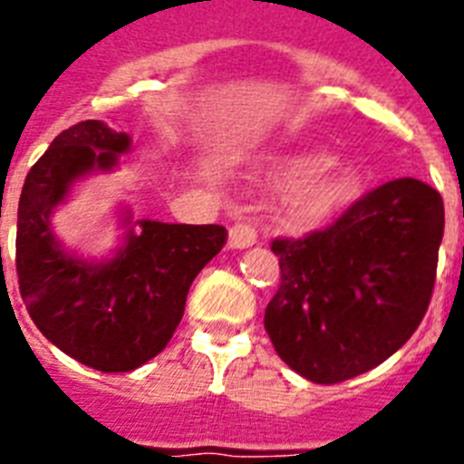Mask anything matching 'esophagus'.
I'll list each match as a JSON object with an SVG mask.
<instances>
[{
    "mask_svg": "<svg viewBox=\"0 0 464 464\" xmlns=\"http://www.w3.org/2000/svg\"><path fill=\"white\" fill-rule=\"evenodd\" d=\"M257 241V229L253 223H235L229 227V248H248Z\"/></svg>",
    "mask_w": 464,
    "mask_h": 464,
    "instance_id": "obj_1",
    "label": "esophagus"
}]
</instances>
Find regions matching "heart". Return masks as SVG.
Masks as SVG:
<instances>
[{"instance_id": "b5f03b06", "label": "heart", "mask_w": 464, "mask_h": 464, "mask_svg": "<svg viewBox=\"0 0 464 464\" xmlns=\"http://www.w3.org/2000/svg\"><path fill=\"white\" fill-rule=\"evenodd\" d=\"M269 179L281 188H295L288 197V218L297 227L337 216L353 202L360 188L355 171L332 165L325 150L281 155L274 160Z\"/></svg>"}]
</instances>
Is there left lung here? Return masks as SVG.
Here are the masks:
<instances>
[{
	"mask_svg": "<svg viewBox=\"0 0 464 464\" xmlns=\"http://www.w3.org/2000/svg\"><path fill=\"white\" fill-rule=\"evenodd\" d=\"M441 237L440 192L397 179L325 229L274 239L281 283L265 309V330L278 358L325 385L391 358L428 311Z\"/></svg>",
	"mask_w": 464,
	"mask_h": 464,
	"instance_id": "left-lung-1",
	"label": "left lung"
}]
</instances>
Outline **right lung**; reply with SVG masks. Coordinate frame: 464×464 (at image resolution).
<instances>
[{
	"mask_svg": "<svg viewBox=\"0 0 464 464\" xmlns=\"http://www.w3.org/2000/svg\"><path fill=\"white\" fill-rule=\"evenodd\" d=\"M130 143L102 121L72 125L36 160L18 204L15 272L32 321L63 353L109 374L137 370L169 343L192 281L227 241L223 225L139 220L111 260L64 251L53 237V208L76 179L113 169Z\"/></svg>",
	"mask_w": 464,
	"mask_h": 464,
	"instance_id": "obj_1",
	"label": "right lung"
}]
</instances>
